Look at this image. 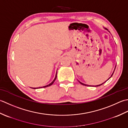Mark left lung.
I'll return each mask as SVG.
<instances>
[{
  "mask_svg": "<svg viewBox=\"0 0 128 128\" xmlns=\"http://www.w3.org/2000/svg\"><path fill=\"white\" fill-rule=\"evenodd\" d=\"M106 30H107V29H106ZM116 67H115V69H116ZM114 72H113V74H112V76H110V77H109V79H110V78H111V77L112 76H113V74H114ZM108 79V80H109ZM79 82L80 83V84H82V85H84V86H88V85H87V84H83V83H81V82H80L79 81ZM105 82H104L103 83H105ZM103 83H102V84H99V85H97V86H95V87H98V86H101V85H102L103 84ZM93 86V87H94V86ZM93 86H92V87H93Z\"/></svg>",
  "mask_w": 128,
  "mask_h": 128,
  "instance_id": "1",
  "label": "left lung"
}]
</instances>
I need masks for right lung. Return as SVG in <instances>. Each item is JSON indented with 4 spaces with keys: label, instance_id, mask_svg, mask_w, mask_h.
<instances>
[{
    "label": "right lung",
    "instance_id": "1",
    "mask_svg": "<svg viewBox=\"0 0 128 128\" xmlns=\"http://www.w3.org/2000/svg\"><path fill=\"white\" fill-rule=\"evenodd\" d=\"M56 78H57V72H56V76H55V78H54V80L51 83H50L49 84H48V85H47V86H44L43 87V88H45V87H48V86H50L51 85H52L54 83V82L55 81V80H56ZM42 88V87H38V88H34V89H36V88Z\"/></svg>",
    "mask_w": 128,
    "mask_h": 128
}]
</instances>
